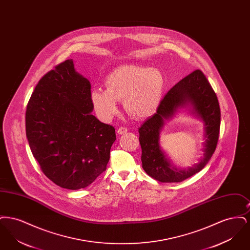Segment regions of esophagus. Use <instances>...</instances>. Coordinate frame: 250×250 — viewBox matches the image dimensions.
Returning a JSON list of instances; mask_svg holds the SVG:
<instances>
[{"mask_svg": "<svg viewBox=\"0 0 250 250\" xmlns=\"http://www.w3.org/2000/svg\"><path fill=\"white\" fill-rule=\"evenodd\" d=\"M126 132H127V128L125 127V126H121V127H119V128L117 129V133L120 134V135L125 134V133H126Z\"/></svg>", "mask_w": 250, "mask_h": 250, "instance_id": "obj_1", "label": "esophagus"}]
</instances>
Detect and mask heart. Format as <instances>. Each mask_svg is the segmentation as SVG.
<instances>
[{"instance_id":"1","label":"heart","mask_w":250,"mask_h":250,"mask_svg":"<svg viewBox=\"0 0 250 250\" xmlns=\"http://www.w3.org/2000/svg\"><path fill=\"white\" fill-rule=\"evenodd\" d=\"M106 90L95 89L91 100L97 115L104 121L118 111L117 101L124 100L125 111L136 119L150 116L158 106L164 89L161 72L136 64H124L110 72Z\"/></svg>"}]
</instances>
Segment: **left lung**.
<instances>
[{"label": "left lung", "mask_w": 250, "mask_h": 250, "mask_svg": "<svg viewBox=\"0 0 250 250\" xmlns=\"http://www.w3.org/2000/svg\"><path fill=\"white\" fill-rule=\"evenodd\" d=\"M190 103L206 125L205 155L202 161L188 171L171 167L159 145L160 130L180 106ZM220 129V107L217 96L202 70L192 72L175 84L160 101L152 117L139 128L142 162L146 173L161 183H179L202 170L215 151Z\"/></svg>", "instance_id": "obj_1"}]
</instances>
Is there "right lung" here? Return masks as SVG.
Instances as JSON below:
<instances>
[{"label":"right lung","mask_w":250,"mask_h":250,"mask_svg":"<svg viewBox=\"0 0 250 250\" xmlns=\"http://www.w3.org/2000/svg\"><path fill=\"white\" fill-rule=\"evenodd\" d=\"M90 82L66 60L36 84L26 108V136L43 173L62 188L91 185L106 170L112 125L91 114Z\"/></svg>","instance_id":"1"}]
</instances>
